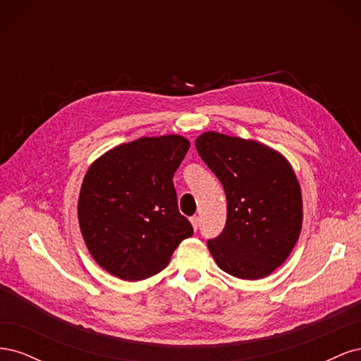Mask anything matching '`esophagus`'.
Returning <instances> with one entry per match:
<instances>
[{
    "label": "esophagus",
    "instance_id": "obj_1",
    "mask_svg": "<svg viewBox=\"0 0 361 361\" xmlns=\"http://www.w3.org/2000/svg\"><path fill=\"white\" fill-rule=\"evenodd\" d=\"M190 221H191V224H192V227H194V231H197L199 228V223H200V220H199V216H191L190 218Z\"/></svg>",
    "mask_w": 361,
    "mask_h": 361
}]
</instances>
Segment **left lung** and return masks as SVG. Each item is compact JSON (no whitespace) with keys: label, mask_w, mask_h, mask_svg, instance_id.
Returning <instances> with one entry per match:
<instances>
[{"label":"left lung","mask_w":361,"mask_h":361,"mask_svg":"<svg viewBox=\"0 0 361 361\" xmlns=\"http://www.w3.org/2000/svg\"><path fill=\"white\" fill-rule=\"evenodd\" d=\"M203 162L223 183L227 220L207 241L216 265L244 280L269 276L285 262L302 226V197L288 159L255 140L203 133L195 140Z\"/></svg>","instance_id":"1"}]
</instances>
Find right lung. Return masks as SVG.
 Segmentation results:
<instances>
[{
	"label": "right lung",
	"mask_w": 361,
	"mask_h": 361,
	"mask_svg": "<svg viewBox=\"0 0 361 361\" xmlns=\"http://www.w3.org/2000/svg\"><path fill=\"white\" fill-rule=\"evenodd\" d=\"M188 149L190 141L176 134L141 137L108 150L87 170L80 228L90 255L110 274L128 281L155 276L192 235L173 185Z\"/></svg>",
	"instance_id": "1"
}]
</instances>
